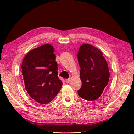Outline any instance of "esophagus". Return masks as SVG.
Instances as JSON below:
<instances>
[{
	"label": "esophagus",
	"instance_id": "1",
	"mask_svg": "<svg viewBox=\"0 0 134 134\" xmlns=\"http://www.w3.org/2000/svg\"><path fill=\"white\" fill-rule=\"evenodd\" d=\"M70 81H71V79H70V78H68V79H65V82H66L67 83H70Z\"/></svg>",
	"mask_w": 134,
	"mask_h": 134
}]
</instances>
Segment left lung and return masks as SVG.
I'll use <instances>...</instances> for the list:
<instances>
[{
    "label": "left lung",
    "mask_w": 134,
    "mask_h": 134,
    "mask_svg": "<svg viewBox=\"0 0 134 134\" xmlns=\"http://www.w3.org/2000/svg\"><path fill=\"white\" fill-rule=\"evenodd\" d=\"M78 60L81 67L82 87L79 97L95 101L101 96L109 79L108 65L101 51L92 45L83 44L79 48Z\"/></svg>",
    "instance_id": "obj_1"
}]
</instances>
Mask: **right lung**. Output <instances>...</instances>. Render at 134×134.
<instances>
[{
    "instance_id": "1",
    "label": "right lung",
    "mask_w": 134,
    "mask_h": 134,
    "mask_svg": "<svg viewBox=\"0 0 134 134\" xmlns=\"http://www.w3.org/2000/svg\"><path fill=\"white\" fill-rule=\"evenodd\" d=\"M54 51L52 45H41L30 51L22 63L25 89L30 97L40 104L50 102L62 86Z\"/></svg>"
}]
</instances>
